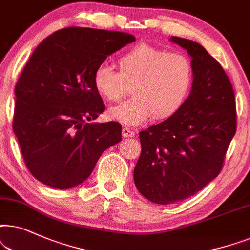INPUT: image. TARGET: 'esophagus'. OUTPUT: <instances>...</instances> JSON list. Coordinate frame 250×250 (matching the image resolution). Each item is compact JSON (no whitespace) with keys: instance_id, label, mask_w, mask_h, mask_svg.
Listing matches in <instances>:
<instances>
[{"instance_id":"obj_1","label":"esophagus","mask_w":250,"mask_h":250,"mask_svg":"<svg viewBox=\"0 0 250 250\" xmlns=\"http://www.w3.org/2000/svg\"><path fill=\"white\" fill-rule=\"evenodd\" d=\"M122 136H123V137H134L135 134L130 130V129L123 128L122 129Z\"/></svg>"}]
</instances>
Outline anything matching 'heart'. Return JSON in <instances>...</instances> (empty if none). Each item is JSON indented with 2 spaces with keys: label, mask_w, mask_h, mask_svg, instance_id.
<instances>
[{
  "label": "heart",
  "mask_w": 250,
  "mask_h": 250,
  "mask_svg": "<svg viewBox=\"0 0 250 250\" xmlns=\"http://www.w3.org/2000/svg\"><path fill=\"white\" fill-rule=\"evenodd\" d=\"M119 72L101 64L92 74L95 90L107 102H118L131 86L134 97L108 109V118L125 125H143L153 116L171 118L181 111L191 95L193 65L181 52L139 43L118 59Z\"/></svg>",
  "instance_id": "heart-1"
}]
</instances>
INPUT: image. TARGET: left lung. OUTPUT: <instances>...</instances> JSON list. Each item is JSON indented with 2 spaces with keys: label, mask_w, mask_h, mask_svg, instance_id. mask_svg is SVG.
<instances>
[{
  "label": "left lung",
  "mask_w": 250,
  "mask_h": 250,
  "mask_svg": "<svg viewBox=\"0 0 250 250\" xmlns=\"http://www.w3.org/2000/svg\"><path fill=\"white\" fill-rule=\"evenodd\" d=\"M192 58L191 95L177 114L139 132L135 185L147 200H185L218 176L237 130L234 91L221 64L204 46L171 36Z\"/></svg>",
  "instance_id": "8db88e82"
}]
</instances>
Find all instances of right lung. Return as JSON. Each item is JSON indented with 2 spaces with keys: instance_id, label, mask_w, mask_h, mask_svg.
Listing matches in <instances>:
<instances>
[{
  "instance_id": "right-lung-1",
  "label": "right lung",
  "mask_w": 250,
  "mask_h": 250,
  "mask_svg": "<svg viewBox=\"0 0 250 250\" xmlns=\"http://www.w3.org/2000/svg\"><path fill=\"white\" fill-rule=\"evenodd\" d=\"M128 33L67 27L36 46L15 88L13 132L39 182L66 189L90 176L102 153L121 141V125L85 123L105 105L92 84L95 68L128 43Z\"/></svg>"
}]
</instances>
